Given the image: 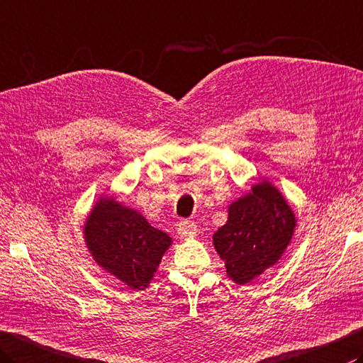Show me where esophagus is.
Segmentation results:
<instances>
[{
    "label": "esophagus",
    "mask_w": 363,
    "mask_h": 363,
    "mask_svg": "<svg viewBox=\"0 0 363 363\" xmlns=\"http://www.w3.org/2000/svg\"><path fill=\"white\" fill-rule=\"evenodd\" d=\"M177 234H179L181 239L194 238L196 234V225L194 222H189V220H182V222L177 225Z\"/></svg>",
    "instance_id": "esophagus-1"
}]
</instances>
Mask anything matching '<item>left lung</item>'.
Returning <instances> with one entry per match:
<instances>
[{
	"label": "left lung",
	"instance_id": "obj_1",
	"mask_svg": "<svg viewBox=\"0 0 363 363\" xmlns=\"http://www.w3.org/2000/svg\"><path fill=\"white\" fill-rule=\"evenodd\" d=\"M296 225L294 211L281 191L266 179L255 184L228 206V220L212 238L226 275L238 285H247L275 266Z\"/></svg>",
	"mask_w": 363,
	"mask_h": 363
}]
</instances>
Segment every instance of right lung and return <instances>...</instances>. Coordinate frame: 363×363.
I'll return each mask as SVG.
<instances>
[{
  "instance_id": "1",
  "label": "right lung",
  "mask_w": 363,
  "mask_h": 363,
  "mask_svg": "<svg viewBox=\"0 0 363 363\" xmlns=\"http://www.w3.org/2000/svg\"><path fill=\"white\" fill-rule=\"evenodd\" d=\"M83 238L99 267L138 291L149 286L162 257L173 244L141 212L108 195L99 198L91 209Z\"/></svg>"
}]
</instances>
